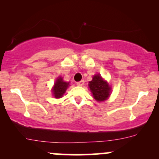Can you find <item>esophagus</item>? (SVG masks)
Instances as JSON below:
<instances>
[{
    "instance_id": "1",
    "label": "esophagus",
    "mask_w": 159,
    "mask_h": 159,
    "mask_svg": "<svg viewBox=\"0 0 159 159\" xmlns=\"http://www.w3.org/2000/svg\"><path fill=\"white\" fill-rule=\"evenodd\" d=\"M84 84V80H82V81H78V82H77V85L78 86H83Z\"/></svg>"
}]
</instances>
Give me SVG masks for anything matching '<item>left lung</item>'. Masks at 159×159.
Here are the masks:
<instances>
[{"label":"left lung","instance_id":"8db88e82","mask_svg":"<svg viewBox=\"0 0 159 159\" xmlns=\"http://www.w3.org/2000/svg\"><path fill=\"white\" fill-rule=\"evenodd\" d=\"M88 86L94 99L97 102L105 101L110 96L111 87L99 74L95 75Z\"/></svg>","mask_w":159,"mask_h":159}]
</instances>
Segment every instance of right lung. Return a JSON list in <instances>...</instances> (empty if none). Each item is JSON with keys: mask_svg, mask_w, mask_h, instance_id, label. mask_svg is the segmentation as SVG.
I'll return each mask as SVG.
<instances>
[{"mask_svg": "<svg viewBox=\"0 0 159 159\" xmlns=\"http://www.w3.org/2000/svg\"><path fill=\"white\" fill-rule=\"evenodd\" d=\"M69 85V82H65L62 77L57 78L52 88V93L54 98H61L63 96V94L65 93L66 89L68 88Z\"/></svg>", "mask_w": 159, "mask_h": 159, "instance_id": "1", "label": "right lung"}]
</instances>
